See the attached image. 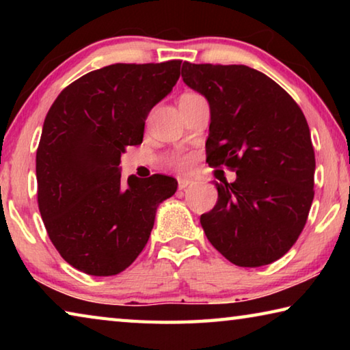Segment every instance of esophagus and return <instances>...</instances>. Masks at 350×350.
Returning <instances> with one entry per match:
<instances>
[{
	"instance_id": "obj_1",
	"label": "esophagus",
	"mask_w": 350,
	"mask_h": 350,
	"mask_svg": "<svg viewBox=\"0 0 350 350\" xmlns=\"http://www.w3.org/2000/svg\"><path fill=\"white\" fill-rule=\"evenodd\" d=\"M193 183V180L189 179H183V177H180V179H177V187H179V189H185L187 187H189Z\"/></svg>"
}]
</instances>
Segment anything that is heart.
Here are the masks:
<instances>
[{
	"instance_id": "b5f03b06",
	"label": "heart",
	"mask_w": 350,
	"mask_h": 350,
	"mask_svg": "<svg viewBox=\"0 0 350 350\" xmlns=\"http://www.w3.org/2000/svg\"><path fill=\"white\" fill-rule=\"evenodd\" d=\"M185 94L188 96V94H194V92H185ZM171 165H173V167H176V168H179V170H188L189 165H191V157H188V156L173 157V159H171Z\"/></svg>"
}]
</instances>
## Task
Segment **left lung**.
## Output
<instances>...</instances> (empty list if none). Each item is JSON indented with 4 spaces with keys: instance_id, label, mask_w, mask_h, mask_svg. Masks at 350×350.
I'll use <instances>...</instances> for the list:
<instances>
[{
    "instance_id": "left-lung-1",
    "label": "left lung",
    "mask_w": 350,
    "mask_h": 350,
    "mask_svg": "<svg viewBox=\"0 0 350 350\" xmlns=\"http://www.w3.org/2000/svg\"><path fill=\"white\" fill-rule=\"evenodd\" d=\"M182 79L210 103L206 162L236 171L233 183H215L217 202L200 216L206 239L239 267L273 262L299 238L315 194L303 111L276 81L244 64L183 62Z\"/></svg>"
}]
</instances>
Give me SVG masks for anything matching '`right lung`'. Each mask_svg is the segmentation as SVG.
<instances>
[{
  "label": "right lung",
  "mask_w": 350,
  "mask_h": 350,
  "mask_svg": "<svg viewBox=\"0 0 350 350\" xmlns=\"http://www.w3.org/2000/svg\"><path fill=\"white\" fill-rule=\"evenodd\" d=\"M182 60L116 63L58 94L37 150V200L52 244L92 276L128 269L150 239L157 205L177 180L152 174L122 182V152L140 145L148 112L179 80Z\"/></svg>",
  "instance_id": "obj_1"
}]
</instances>
